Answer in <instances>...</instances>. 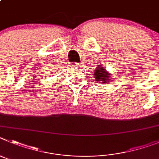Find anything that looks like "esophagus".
<instances>
[{
	"mask_svg": "<svg viewBox=\"0 0 159 159\" xmlns=\"http://www.w3.org/2000/svg\"><path fill=\"white\" fill-rule=\"evenodd\" d=\"M73 65H74V66H79L80 64L79 63H73Z\"/></svg>",
	"mask_w": 159,
	"mask_h": 159,
	"instance_id": "1",
	"label": "esophagus"
}]
</instances>
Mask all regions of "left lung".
<instances>
[{
  "label": "left lung",
  "instance_id": "obj_1",
  "mask_svg": "<svg viewBox=\"0 0 159 159\" xmlns=\"http://www.w3.org/2000/svg\"><path fill=\"white\" fill-rule=\"evenodd\" d=\"M93 75L96 81H99L103 84H106L107 82L112 81L111 74L106 70L105 66H100L96 68Z\"/></svg>",
  "mask_w": 159,
  "mask_h": 159
}]
</instances>
